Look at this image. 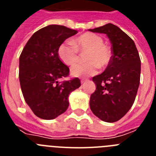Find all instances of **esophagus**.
Listing matches in <instances>:
<instances>
[{
	"label": "esophagus",
	"instance_id": "1",
	"mask_svg": "<svg viewBox=\"0 0 156 156\" xmlns=\"http://www.w3.org/2000/svg\"><path fill=\"white\" fill-rule=\"evenodd\" d=\"M87 80V79H82L80 80V82H81V83H84L86 82Z\"/></svg>",
	"mask_w": 156,
	"mask_h": 156
}]
</instances>
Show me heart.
I'll return each mask as SVG.
<instances>
[{"label":"heart","instance_id":"1","mask_svg":"<svg viewBox=\"0 0 156 156\" xmlns=\"http://www.w3.org/2000/svg\"><path fill=\"white\" fill-rule=\"evenodd\" d=\"M103 39L94 34L87 33L72 42H65L58 48V56L66 65L71 66L78 60V51H87L86 63H78L72 66L70 72L76 77L89 76L98 72V66L105 67L111 60V51L105 45Z\"/></svg>","mask_w":156,"mask_h":156}]
</instances>
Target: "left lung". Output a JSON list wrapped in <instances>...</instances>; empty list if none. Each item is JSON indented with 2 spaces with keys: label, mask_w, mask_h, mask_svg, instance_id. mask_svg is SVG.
Wrapping results in <instances>:
<instances>
[{
  "label": "left lung",
  "mask_w": 156,
  "mask_h": 156,
  "mask_svg": "<svg viewBox=\"0 0 156 156\" xmlns=\"http://www.w3.org/2000/svg\"><path fill=\"white\" fill-rule=\"evenodd\" d=\"M88 30L106 34L112 53L106 69L92 79L96 90L90 95V109L102 121L116 122L130 109L137 95L140 76L138 51L133 40L112 23Z\"/></svg>",
  "instance_id": "1"
}]
</instances>
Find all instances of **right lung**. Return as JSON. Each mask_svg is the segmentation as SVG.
I'll list each match as a JSON object with an SVG mask.
<instances>
[{
    "label": "right lung",
    "mask_w": 156,
    "mask_h": 156,
    "mask_svg": "<svg viewBox=\"0 0 156 156\" xmlns=\"http://www.w3.org/2000/svg\"><path fill=\"white\" fill-rule=\"evenodd\" d=\"M75 30L49 25L30 37L19 57V82L26 102L43 119H53L69 107L70 93L80 87L74 78L61 83L69 69L58 57L59 46L76 34Z\"/></svg>",
    "instance_id": "1"
}]
</instances>
